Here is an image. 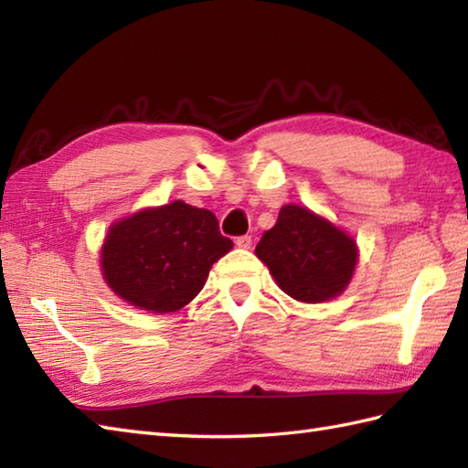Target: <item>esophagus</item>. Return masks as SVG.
<instances>
[{"label": "esophagus", "mask_w": 468, "mask_h": 468, "mask_svg": "<svg viewBox=\"0 0 468 468\" xmlns=\"http://www.w3.org/2000/svg\"><path fill=\"white\" fill-rule=\"evenodd\" d=\"M235 245L241 247V250H250L251 247V235H241L235 239Z\"/></svg>", "instance_id": "esophagus-1"}]
</instances>
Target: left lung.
Segmentation results:
<instances>
[{
  "mask_svg": "<svg viewBox=\"0 0 468 468\" xmlns=\"http://www.w3.org/2000/svg\"><path fill=\"white\" fill-rule=\"evenodd\" d=\"M255 255L287 295L320 303L344 292L357 250L354 239L310 208L285 205L277 223L257 243Z\"/></svg>",
  "mask_w": 468,
  "mask_h": 468,
  "instance_id": "1",
  "label": "left lung"
}]
</instances>
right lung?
Returning <instances> with one entry per match:
<instances>
[{
	"label": "right lung",
	"mask_w": 468,
	"mask_h": 468,
	"mask_svg": "<svg viewBox=\"0 0 468 468\" xmlns=\"http://www.w3.org/2000/svg\"><path fill=\"white\" fill-rule=\"evenodd\" d=\"M231 247L211 211L175 201L114 223L102 247V273L128 303L168 314L203 290L211 265Z\"/></svg>",
	"instance_id": "add662e5"
}]
</instances>
